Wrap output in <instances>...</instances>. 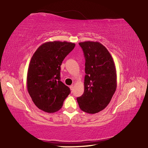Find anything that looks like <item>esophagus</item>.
<instances>
[{"instance_id":"obj_1","label":"esophagus","mask_w":148,"mask_h":148,"mask_svg":"<svg viewBox=\"0 0 148 148\" xmlns=\"http://www.w3.org/2000/svg\"><path fill=\"white\" fill-rule=\"evenodd\" d=\"M70 89H71V92H72V91H73V90H74V86H73V85H71V86H70Z\"/></svg>"}]
</instances>
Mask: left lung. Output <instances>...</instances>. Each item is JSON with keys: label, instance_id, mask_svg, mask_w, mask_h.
Instances as JSON below:
<instances>
[{"label": "left lung", "instance_id": "left-lung-1", "mask_svg": "<svg viewBox=\"0 0 148 148\" xmlns=\"http://www.w3.org/2000/svg\"><path fill=\"white\" fill-rule=\"evenodd\" d=\"M85 57L84 90L77 98L80 109L88 114L104 109L111 102L117 87L114 60L104 46L99 42L79 43Z\"/></svg>", "mask_w": 148, "mask_h": 148}]
</instances>
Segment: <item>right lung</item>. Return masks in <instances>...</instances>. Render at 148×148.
I'll list each match as a JSON object with an SVG mask.
<instances>
[{"instance_id": "right-lung-1", "label": "right lung", "mask_w": 148, "mask_h": 148, "mask_svg": "<svg viewBox=\"0 0 148 148\" xmlns=\"http://www.w3.org/2000/svg\"><path fill=\"white\" fill-rule=\"evenodd\" d=\"M75 45L67 41L46 42L37 49L30 60L27 90L34 104L43 111H58L71 93L60 81V65Z\"/></svg>"}]
</instances>
